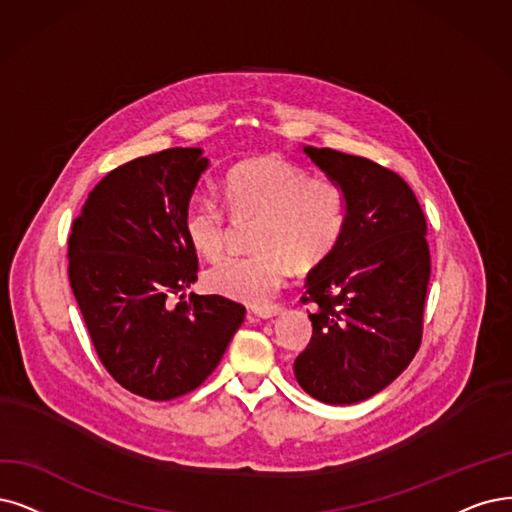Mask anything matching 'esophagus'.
<instances>
[{"mask_svg": "<svg viewBox=\"0 0 512 512\" xmlns=\"http://www.w3.org/2000/svg\"><path fill=\"white\" fill-rule=\"evenodd\" d=\"M282 312L280 306H263V308H255L253 314L257 318H272V316H278Z\"/></svg>", "mask_w": 512, "mask_h": 512, "instance_id": "1", "label": "esophagus"}]
</instances>
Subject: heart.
<instances>
[{
  "instance_id": "heart-1",
  "label": "heart",
  "mask_w": 512,
  "mask_h": 512,
  "mask_svg": "<svg viewBox=\"0 0 512 512\" xmlns=\"http://www.w3.org/2000/svg\"><path fill=\"white\" fill-rule=\"evenodd\" d=\"M223 200L227 209L213 198L189 200L183 230L198 255L217 259L230 242L231 218L255 221V251L223 259L204 274L208 291L246 306L266 304L291 268L310 272L323 266L346 236V187L331 177H312L287 158L268 156L236 164L225 177Z\"/></svg>"
}]
</instances>
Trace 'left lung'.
I'll return each instance as SVG.
<instances>
[{
    "instance_id": "8db88e82",
    "label": "left lung",
    "mask_w": 512,
    "mask_h": 512,
    "mask_svg": "<svg viewBox=\"0 0 512 512\" xmlns=\"http://www.w3.org/2000/svg\"><path fill=\"white\" fill-rule=\"evenodd\" d=\"M346 187L350 215L333 257L310 272L312 339L295 377L316 401L352 405L399 377L422 344L430 280L426 217L390 168L329 147H304Z\"/></svg>"
}]
</instances>
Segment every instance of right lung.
<instances>
[{
	"label": "right lung",
	"instance_id": "right-lung-1",
	"mask_svg": "<svg viewBox=\"0 0 512 512\" xmlns=\"http://www.w3.org/2000/svg\"><path fill=\"white\" fill-rule=\"evenodd\" d=\"M208 166L198 147H170L107 173L69 234V282L92 346L122 388L170 401L215 371L244 306L196 295L198 255L183 213Z\"/></svg>",
	"mask_w": 512,
	"mask_h": 512
}]
</instances>
